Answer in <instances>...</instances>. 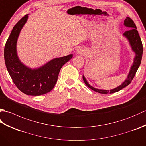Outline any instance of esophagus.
I'll return each instance as SVG.
<instances>
[{"label":"esophagus","instance_id":"obj_1","mask_svg":"<svg viewBox=\"0 0 146 146\" xmlns=\"http://www.w3.org/2000/svg\"><path fill=\"white\" fill-rule=\"evenodd\" d=\"M77 52H78V54H81V55H83V54H85V51L82 49H78V51H77Z\"/></svg>","mask_w":146,"mask_h":146}]
</instances>
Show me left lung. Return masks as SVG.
I'll return each mask as SVG.
<instances>
[{
  "mask_svg": "<svg viewBox=\"0 0 146 146\" xmlns=\"http://www.w3.org/2000/svg\"><path fill=\"white\" fill-rule=\"evenodd\" d=\"M124 25L127 27H130L131 29H129L128 31H125L123 33V35L129 40L132 51L135 52V53L134 63H133L132 66L131 68V70L129 71L127 78L122 83V85L117 86L115 88L111 89L110 90H101L93 87L86 81L85 76H83V80L86 85L95 92L100 93V94H108V93L113 94V93L120 91V90L125 88V86L129 85L131 83L132 80L134 78L136 72H137L139 66H140L142 60V53H143V46H142V43L137 30V27H136L135 24L134 23V21H132V19L129 17H127L124 20Z\"/></svg>",
  "mask_w": 146,
  "mask_h": 146,
  "instance_id": "1",
  "label": "left lung"
}]
</instances>
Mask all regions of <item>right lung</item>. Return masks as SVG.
I'll use <instances>...</instances> for the list:
<instances>
[{
	"mask_svg": "<svg viewBox=\"0 0 146 146\" xmlns=\"http://www.w3.org/2000/svg\"><path fill=\"white\" fill-rule=\"evenodd\" d=\"M26 14L14 26L4 48L6 68L15 86L28 95H41L49 92L56 83L61 68L70 61L73 54L54 58L44 66L31 69L21 63L17 54L16 44L21 29L26 23Z\"/></svg>",
	"mask_w": 146,
	"mask_h": 146,
	"instance_id": "right-lung-1",
	"label": "right lung"
}]
</instances>
